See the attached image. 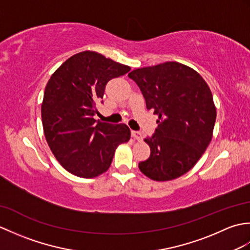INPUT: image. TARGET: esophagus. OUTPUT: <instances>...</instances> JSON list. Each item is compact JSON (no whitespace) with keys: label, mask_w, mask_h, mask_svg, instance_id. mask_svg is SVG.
Here are the masks:
<instances>
[{"label":"esophagus","mask_w":250,"mask_h":250,"mask_svg":"<svg viewBox=\"0 0 250 250\" xmlns=\"http://www.w3.org/2000/svg\"><path fill=\"white\" fill-rule=\"evenodd\" d=\"M131 134H132V137H133L134 140H137V141H141L142 139H143V136H142V133L140 131H132L131 132Z\"/></svg>","instance_id":"obj_1"}]
</instances>
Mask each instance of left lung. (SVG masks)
I'll return each mask as SVG.
<instances>
[{
  "instance_id": "left-lung-1",
  "label": "left lung",
  "mask_w": 250,
  "mask_h": 250,
  "mask_svg": "<svg viewBox=\"0 0 250 250\" xmlns=\"http://www.w3.org/2000/svg\"><path fill=\"white\" fill-rule=\"evenodd\" d=\"M147 109L159 116L158 128L145 142L150 157L139 163L157 182L175 179L194 167L209 145L216 107L209 87L198 72L178 62L132 71Z\"/></svg>"
}]
</instances>
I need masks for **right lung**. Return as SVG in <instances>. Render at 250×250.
<instances>
[{
  "instance_id": "right-lung-1",
  "label": "right lung",
  "mask_w": 250,
  "mask_h": 250,
  "mask_svg": "<svg viewBox=\"0 0 250 250\" xmlns=\"http://www.w3.org/2000/svg\"><path fill=\"white\" fill-rule=\"evenodd\" d=\"M130 70L87 50L68 58L51 75L45 88L42 121L46 141L66 171L83 178L99 176L110 167L116 148L130 140L126 125L93 118L106 83Z\"/></svg>"
}]
</instances>
